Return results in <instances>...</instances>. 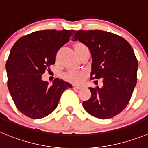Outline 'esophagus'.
<instances>
[{"label": "esophagus", "instance_id": "obj_1", "mask_svg": "<svg viewBox=\"0 0 148 148\" xmlns=\"http://www.w3.org/2000/svg\"><path fill=\"white\" fill-rule=\"evenodd\" d=\"M82 88V85H73V88H74V89L79 90V89H81V88Z\"/></svg>", "mask_w": 148, "mask_h": 148}]
</instances>
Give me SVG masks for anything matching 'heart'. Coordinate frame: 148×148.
<instances>
[{"label": "heart", "mask_w": 148, "mask_h": 148, "mask_svg": "<svg viewBox=\"0 0 148 148\" xmlns=\"http://www.w3.org/2000/svg\"><path fill=\"white\" fill-rule=\"evenodd\" d=\"M82 44L81 43H77L74 45V49L77 47L82 46ZM86 74V72L84 71H79V70H70V71H67L66 74L63 75V78L66 80L69 81V82H74V83H79L83 80L84 77Z\"/></svg>", "instance_id": "heart-1"}]
</instances>
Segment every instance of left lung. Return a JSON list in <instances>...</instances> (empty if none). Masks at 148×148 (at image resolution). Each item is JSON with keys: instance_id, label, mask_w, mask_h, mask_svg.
Wrapping results in <instances>:
<instances>
[{"instance_id": "left-lung-1", "label": "left lung", "mask_w": 148, "mask_h": 148, "mask_svg": "<svg viewBox=\"0 0 148 148\" xmlns=\"http://www.w3.org/2000/svg\"><path fill=\"white\" fill-rule=\"evenodd\" d=\"M77 40L90 51V79L101 78L103 84L89 88L91 96L82 105L95 118H113L128 105L136 85L138 61L133 48L123 37L100 30H78L72 38Z\"/></svg>"}]
</instances>
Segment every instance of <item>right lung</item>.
I'll use <instances>...</instances> for the list:
<instances>
[{
  "mask_svg": "<svg viewBox=\"0 0 148 148\" xmlns=\"http://www.w3.org/2000/svg\"><path fill=\"white\" fill-rule=\"evenodd\" d=\"M74 30H43L24 36L16 41L5 64L7 85L20 112L40 119L56 109L63 91L70 83L58 78L52 85L41 76L55 64L56 53L70 40Z\"/></svg>",
  "mask_w": 148,
  "mask_h": 148,
  "instance_id": "right-lung-1",
  "label": "right lung"
}]
</instances>
